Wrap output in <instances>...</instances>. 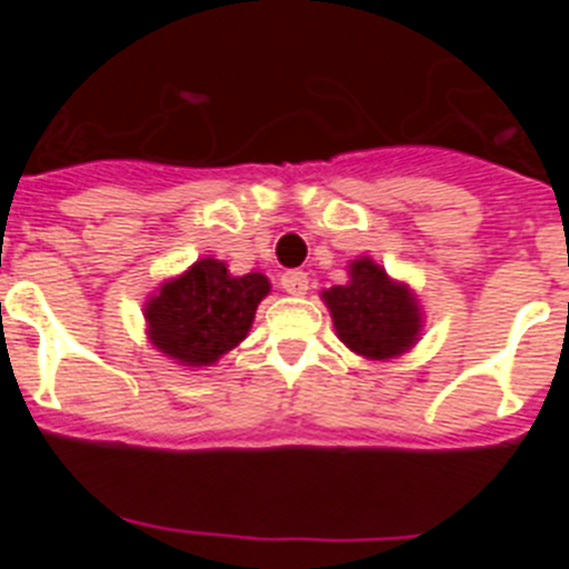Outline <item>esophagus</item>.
<instances>
[{
  "label": "esophagus",
  "instance_id": "1",
  "mask_svg": "<svg viewBox=\"0 0 569 569\" xmlns=\"http://www.w3.org/2000/svg\"><path fill=\"white\" fill-rule=\"evenodd\" d=\"M281 288L288 290L290 296H305L310 288L308 273H301V270H288V273H281Z\"/></svg>",
  "mask_w": 569,
  "mask_h": 569
}]
</instances>
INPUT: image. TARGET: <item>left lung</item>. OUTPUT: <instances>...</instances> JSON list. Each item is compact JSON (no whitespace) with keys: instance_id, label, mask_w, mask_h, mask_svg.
<instances>
[{"instance_id":"1","label":"left lung","mask_w":569,"mask_h":569,"mask_svg":"<svg viewBox=\"0 0 569 569\" xmlns=\"http://www.w3.org/2000/svg\"><path fill=\"white\" fill-rule=\"evenodd\" d=\"M347 270V284L321 293L339 339L365 359L381 361L407 353L421 333V310L413 290L390 279L367 256L350 261Z\"/></svg>"}]
</instances>
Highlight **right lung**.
I'll use <instances>...</instances> for the list:
<instances>
[{"label":"right lung","instance_id":"1","mask_svg":"<svg viewBox=\"0 0 569 569\" xmlns=\"http://www.w3.org/2000/svg\"><path fill=\"white\" fill-rule=\"evenodd\" d=\"M268 276H233L219 259H199L144 301L150 345L184 367H204L233 350L253 325Z\"/></svg>","mask_w":569,"mask_h":569}]
</instances>
